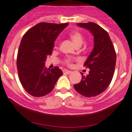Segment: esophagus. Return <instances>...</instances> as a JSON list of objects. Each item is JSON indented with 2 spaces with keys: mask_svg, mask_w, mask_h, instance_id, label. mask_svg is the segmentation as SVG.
Wrapping results in <instances>:
<instances>
[{
  "mask_svg": "<svg viewBox=\"0 0 132 132\" xmlns=\"http://www.w3.org/2000/svg\"><path fill=\"white\" fill-rule=\"evenodd\" d=\"M63 72L64 73H66V74H70V73H72V71H70V70H64Z\"/></svg>",
  "mask_w": 132,
  "mask_h": 132,
  "instance_id": "1",
  "label": "esophagus"
}]
</instances>
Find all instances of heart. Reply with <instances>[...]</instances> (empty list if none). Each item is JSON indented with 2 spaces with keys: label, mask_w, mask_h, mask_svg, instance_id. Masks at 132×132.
<instances>
[{
  "label": "heart",
  "mask_w": 132,
  "mask_h": 132,
  "mask_svg": "<svg viewBox=\"0 0 132 132\" xmlns=\"http://www.w3.org/2000/svg\"><path fill=\"white\" fill-rule=\"evenodd\" d=\"M70 37L76 46L81 45L84 41V37L79 32H72L70 34ZM55 47H56V46H55ZM73 60L74 59L72 57H66L64 60V64L68 66H72V62L73 61Z\"/></svg>",
  "instance_id": "heart-1"
}]
</instances>
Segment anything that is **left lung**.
Masks as SVG:
<instances>
[{
    "mask_svg": "<svg viewBox=\"0 0 132 132\" xmlns=\"http://www.w3.org/2000/svg\"><path fill=\"white\" fill-rule=\"evenodd\" d=\"M94 36V48L83 66L90 69L85 76L81 73L80 83L73 85L78 93L85 97L96 96L110 85L116 64V53L108 32L92 22L77 23Z\"/></svg>",
    "mask_w": 132,
    "mask_h": 132,
    "instance_id": "8db88e82",
    "label": "left lung"
}]
</instances>
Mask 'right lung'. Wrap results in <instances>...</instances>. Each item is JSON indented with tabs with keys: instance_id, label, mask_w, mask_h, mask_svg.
I'll return each instance as SVG.
<instances>
[{
	"instance_id": "obj_1",
	"label": "right lung",
	"mask_w": 132,
	"mask_h": 132,
	"mask_svg": "<svg viewBox=\"0 0 132 132\" xmlns=\"http://www.w3.org/2000/svg\"><path fill=\"white\" fill-rule=\"evenodd\" d=\"M68 23H40L23 35L17 56L19 79L24 89L34 97H42L53 89L62 71L59 67H45L52 54L54 42Z\"/></svg>"
}]
</instances>
